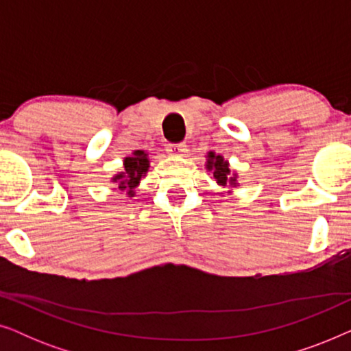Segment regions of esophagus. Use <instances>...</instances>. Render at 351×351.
I'll list each match as a JSON object with an SVG mask.
<instances>
[{
    "label": "esophagus",
    "mask_w": 351,
    "mask_h": 351,
    "mask_svg": "<svg viewBox=\"0 0 351 351\" xmlns=\"http://www.w3.org/2000/svg\"><path fill=\"white\" fill-rule=\"evenodd\" d=\"M167 153L172 156H185L186 145L185 143H176V145H167Z\"/></svg>",
    "instance_id": "esophagus-1"
}]
</instances>
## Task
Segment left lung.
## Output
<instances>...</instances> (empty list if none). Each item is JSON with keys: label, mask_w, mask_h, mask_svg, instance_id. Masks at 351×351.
<instances>
[{"label": "left lung", "mask_w": 351, "mask_h": 351, "mask_svg": "<svg viewBox=\"0 0 351 351\" xmlns=\"http://www.w3.org/2000/svg\"><path fill=\"white\" fill-rule=\"evenodd\" d=\"M206 171L210 172V179L215 180V184L222 189H230L227 193H232L233 186H238V172L230 169V162L215 152H208L206 155ZM223 196V193H220Z\"/></svg>", "instance_id": "1"}]
</instances>
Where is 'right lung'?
Returning <instances> with one entry per match:
<instances>
[{"instance_id": "obj_1", "label": "right lung", "mask_w": 351, "mask_h": 351, "mask_svg": "<svg viewBox=\"0 0 351 351\" xmlns=\"http://www.w3.org/2000/svg\"><path fill=\"white\" fill-rule=\"evenodd\" d=\"M148 167H150V158L145 150H134L131 156L123 160V171L117 172L112 177L114 185L119 191H126L129 198L136 196V189L141 185V180L147 176Z\"/></svg>"}]
</instances>
